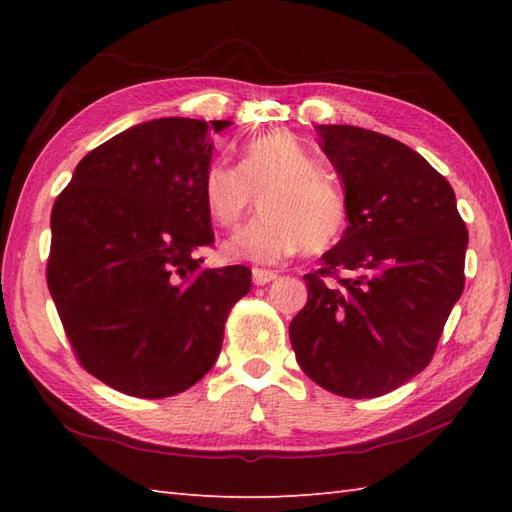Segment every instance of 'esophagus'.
Listing matches in <instances>:
<instances>
[{
  "label": "esophagus",
  "instance_id": "esophagus-1",
  "mask_svg": "<svg viewBox=\"0 0 512 512\" xmlns=\"http://www.w3.org/2000/svg\"><path fill=\"white\" fill-rule=\"evenodd\" d=\"M277 279V270H266V268H253V284L255 286H266L270 281Z\"/></svg>",
  "mask_w": 512,
  "mask_h": 512
}]
</instances>
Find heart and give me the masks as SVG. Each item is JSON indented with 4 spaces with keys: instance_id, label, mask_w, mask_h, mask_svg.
<instances>
[{
    "instance_id": "b5f03b06",
    "label": "heart",
    "mask_w": 512,
    "mask_h": 512,
    "mask_svg": "<svg viewBox=\"0 0 512 512\" xmlns=\"http://www.w3.org/2000/svg\"><path fill=\"white\" fill-rule=\"evenodd\" d=\"M264 189L262 213L228 239L226 255L275 264L301 248L321 253L345 231L343 193L323 176L319 160L288 132L250 140L242 149L239 169L215 160L202 178L206 211L220 226H235L255 191Z\"/></svg>"
}]
</instances>
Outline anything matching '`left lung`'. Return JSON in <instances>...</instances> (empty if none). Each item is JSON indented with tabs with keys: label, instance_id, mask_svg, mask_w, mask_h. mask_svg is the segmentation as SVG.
<instances>
[{
	"label": "left lung",
	"instance_id": "8db88e82",
	"mask_svg": "<svg viewBox=\"0 0 512 512\" xmlns=\"http://www.w3.org/2000/svg\"><path fill=\"white\" fill-rule=\"evenodd\" d=\"M317 132L343 180L350 226L303 277L308 303L290 343L323 389L376 398L431 363L464 290L469 231L451 184L418 151L363 127Z\"/></svg>",
	"mask_w": 512,
	"mask_h": 512
}]
</instances>
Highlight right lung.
<instances>
[{
    "label": "right lung",
    "instance_id": "right-lung-1",
    "mask_svg": "<svg viewBox=\"0 0 512 512\" xmlns=\"http://www.w3.org/2000/svg\"><path fill=\"white\" fill-rule=\"evenodd\" d=\"M228 121L156 118L92 149L52 206L48 288L81 367L136 398L209 372L246 266L204 268L202 178Z\"/></svg>",
    "mask_w": 512,
    "mask_h": 512
}]
</instances>
